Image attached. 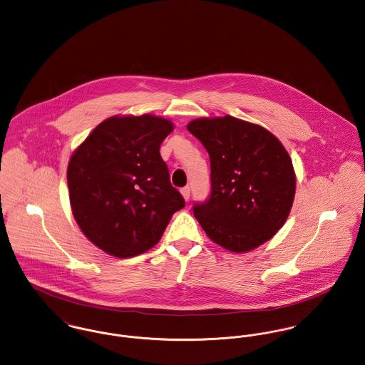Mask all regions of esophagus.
<instances>
[{"label": "esophagus", "mask_w": 365, "mask_h": 365, "mask_svg": "<svg viewBox=\"0 0 365 365\" xmlns=\"http://www.w3.org/2000/svg\"><path fill=\"white\" fill-rule=\"evenodd\" d=\"M180 193H182V196L185 198V201H189V198H190V189L189 187L180 189Z\"/></svg>", "instance_id": "esophagus-1"}]
</instances>
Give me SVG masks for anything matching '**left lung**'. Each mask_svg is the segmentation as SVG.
I'll return each mask as SVG.
<instances>
[{"mask_svg":"<svg viewBox=\"0 0 365 365\" xmlns=\"http://www.w3.org/2000/svg\"><path fill=\"white\" fill-rule=\"evenodd\" d=\"M187 130L211 161V196L193 208L207 236L232 252H252L272 239L296 193L292 158L279 139L230 115L197 118Z\"/></svg>","mask_w":365,"mask_h":365,"instance_id":"left-lung-1","label":"left lung"}]
</instances>
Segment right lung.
Wrapping results in <instances>:
<instances>
[{
    "mask_svg": "<svg viewBox=\"0 0 365 365\" xmlns=\"http://www.w3.org/2000/svg\"><path fill=\"white\" fill-rule=\"evenodd\" d=\"M173 128L151 113L113 115L73 151L66 170L72 214L103 252L129 258L150 250L185 207L160 155Z\"/></svg>",
    "mask_w": 365,
    "mask_h": 365,
    "instance_id": "add662e5",
    "label": "right lung"
}]
</instances>
